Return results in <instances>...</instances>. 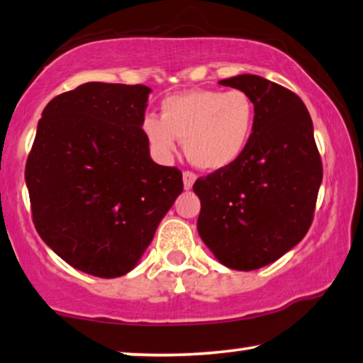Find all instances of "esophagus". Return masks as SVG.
<instances>
[{
    "mask_svg": "<svg viewBox=\"0 0 363 363\" xmlns=\"http://www.w3.org/2000/svg\"><path fill=\"white\" fill-rule=\"evenodd\" d=\"M182 179H184V187L187 189H192V186H194V182H196V179H197V176L194 174V172H191V171H186L182 174Z\"/></svg>",
    "mask_w": 363,
    "mask_h": 363,
    "instance_id": "1",
    "label": "esophagus"
}]
</instances>
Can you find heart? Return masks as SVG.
<instances>
[{
  "label": "heart",
  "mask_w": 363,
  "mask_h": 363,
  "mask_svg": "<svg viewBox=\"0 0 363 363\" xmlns=\"http://www.w3.org/2000/svg\"><path fill=\"white\" fill-rule=\"evenodd\" d=\"M254 122L256 106L245 91L196 89L164 99L161 118L148 117L143 130L158 153H174L179 138L194 166L220 171L245 153Z\"/></svg>",
  "instance_id": "obj_1"
}]
</instances>
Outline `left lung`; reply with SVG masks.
<instances>
[{"label":"left lung","instance_id":"left-lung-1","mask_svg":"<svg viewBox=\"0 0 363 363\" xmlns=\"http://www.w3.org/2000/svg\"><path fill=\"white\" fill-rule=\"evenodd\" d=\"M220 84L256 106L250 145L233 164L199 177L197 230L223 266L254 270L277 261L310 230L323 181L310 112L295 93L257 74Z\"/></svg>","mask_w":363,"mask_h":363}]
</instances>
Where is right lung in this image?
Returning a JSON list of instances; mask_svg holds the SVG:
<instances>
[{
	"mask_svg": "<svg viewBox=\"0 0 363 363\" xmlns=\"http://www.w3.org/2000/svg\"><path fill=\"white\" fill-rule=\"evenodd\" d=\"M151 89L84 83L45 106L26 164L37 233L69 266L101 279L135 269L182 192L143 132Z\"/></svg>",
	"mask_w": 363,
	"mask_h": 363,
	"instance_id": "add662e5",
	"label": "right lung"
}]
</instances>
